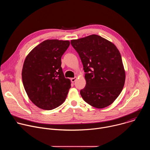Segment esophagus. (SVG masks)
I'll return each instance as SVG.
<instances>
[{"label":"esophagus","mask_w":150,"mask_h":150,"mask_svg":"<svg viewBox=\"0 0 150 150\" xmlns=\"http://www.w3.org/2000/svg\"><path fill=\"white\" fill-rule=\"evenodd\" d=\"M76 77L72 78L71 79V82H74L76 81Z\"/></svg>","instance_id":"1"}]
</instances>
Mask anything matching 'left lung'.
<instances>
[{
	"mask_svg": "<svg viewBox=\"0 0 150 150\" xmlns=\"http://www.w3.org/2000/svg\"><path fill=\"white\" fill-rule=\"evenodd\" d=\"M82 63L86 85L83 100L97 109L110 105L123 88L125 72L119 50L112 42L93 34L71 41Z\"/></svg>",
	"mask_w": 150,
	"mask_h": 150,
	"instance_id": "left-lung-1",
	"label": "left lung"
}]
</instances>
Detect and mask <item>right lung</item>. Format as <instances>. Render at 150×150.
<instances>
[{"instance_id": "right-lung-1", "label": "right lung", "mask_w": 150, "mask_h": 150, "mask_svg": "<svg viewBox=\"0 0 150 150\" xmlns=\"http://www.w3.org/2000/svg\"><path fill=\"white\" fill-rule=\"evenodd\" d=\"M70 45L68 40H47L26 57L22 71L25 90L38 108L52 110L65 101L71 81L64 76L61 57Z\"/></svg>"}]
</instances>
